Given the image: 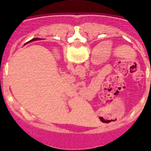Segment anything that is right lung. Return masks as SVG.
<instances>
[{
    "mask_svg": "<svg viewBox=\"0 0 151 151\" xmlns=\"http://www.w3.org/2000/svg\"><path fill=\"white\" fill-rule=\"evenodd\" d=\"M36 40H40V38H33V39H32L31 40V41H28L27 43H29V42H30V41H36Z\"/></svg>",
    "mask_w": 151,
    "mask_h": 151,
    "instance_id": "obj_1",
    "label": "right lung"
}]
</instances>
